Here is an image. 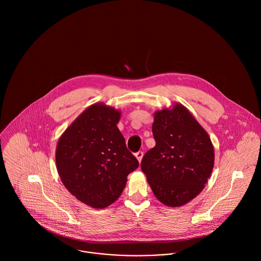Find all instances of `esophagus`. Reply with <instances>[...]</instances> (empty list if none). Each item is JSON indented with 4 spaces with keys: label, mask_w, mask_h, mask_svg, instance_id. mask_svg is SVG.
Segmentation results:
<instances>
[{
    "label": "esophagus",
    "mask_w": 261,
    "mask_h": 261,
    "mask_svg": "<svg viewBox=\"0 0 261 261\" xmlns=\"http://www.w3.org/2000/svg\"><path fill=\"white\" fill-rule=\"evenodd\" d=\"M143 155H144V152L142 150H139L138 152H136V158L138 159V161L141 163L142 159H143Z\"/></svg>",
    "instance_id": "esophagus-1"
}]
</instances>
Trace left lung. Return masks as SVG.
Masks as SVG:
<instances>
[{
  "label": "left lung",
  "mask_w": 261,
  "mask_h": 261,
  "mask_svg": "<svg viewBox=\"0 0 261 261\" xmlns=\"http://www.w3.org/2000/svg\"><path fill=\"white\" fill-rule=\"evenodd\" d=\"M155 146L143 156L141 168L156 199L179 207L194 199L214 166V149L206 130L182 105L154 113Z\"/></svg>",
  "instance_id": "8db88e82"
}]
</instances>
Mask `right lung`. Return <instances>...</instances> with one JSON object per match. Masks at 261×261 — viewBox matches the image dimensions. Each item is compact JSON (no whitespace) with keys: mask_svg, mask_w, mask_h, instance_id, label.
Masks as SVG:
<instances>
[{"mask_svg":"<svg viewBox=\"0 0 261 261\" xmlns=\"http://www.w3.org/2000/svg\"><path fill=\"white\" fill-rule=\"evenodd\" d=\"M120 112L101 103L82 112L58 141L56 166L62 183L79 201L106 208L122 193L139 167L117 128Z\"/></svg>","mask_w":261,"mask_h":261,"instance_id":"1","label":"right lung"}]
</instances>
